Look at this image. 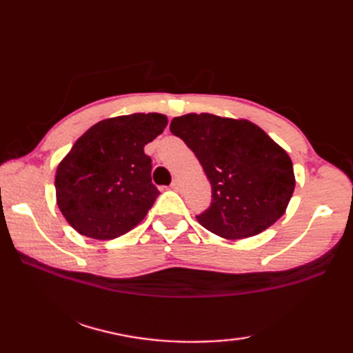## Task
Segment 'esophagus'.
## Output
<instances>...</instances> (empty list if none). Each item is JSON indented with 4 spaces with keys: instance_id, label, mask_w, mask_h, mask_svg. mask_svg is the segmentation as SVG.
I'll use <instances>...</instances> for the list:
<instances>
[{
    "instance_id": "obj_1",
    "label": "esophagus",
    "mask_w": 353,
    "mask_h": 353,
    "mask_svg": "<svg viewBox=\"0 0 353 353\" xmlns=\"http://www.w3.org/2000/svg\"><path fill=\"white\" fill-rule=\"evenodd\" d=\"M171 190H174V191H179V190H181V182H179L177 179H174V181H172V183H171Z\"/></svg>"
}]
</instances>
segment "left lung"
Instances as JSON below:
<instances>
[{
	"instance_id": "8db88e82",
	"label": "left lung",
	"mask_w": 353,
	"mask_h": 353,
	"mask_svg": "<svg viewBox=\"0 0 353 353\" xmlns=\"http://www.w3.org/2000/svg\"><path fill=\"white\" fill-rule=\"evenodd\" d=\"M170 130L191 148L212 186L197 221L212 234L241 239L261 234L283 215L294 191L292 162L268 134L245 119L188 114Z\"/></svg>"
}]
</instances>
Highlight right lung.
Here are the masks:
<instances>
[{"label":"right lung","mask_w":353,"mask_h":353,"mask_svg":"<svg viewBox=\"0 0 353 353\" xmlns=\"http://www.w3.org/2000/svg\"><path fill=\"white\" fill-rule=\"evenodd\" d=\"M161 114L103 119L76 141L56 171L61 212L79 234L114 239L139 224L159 196L144 147L163 132Z\"/></svg>","instance_id":"right-lung-1"}]
</instances>
